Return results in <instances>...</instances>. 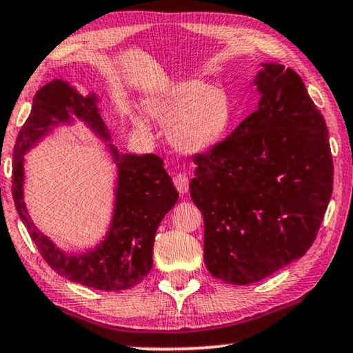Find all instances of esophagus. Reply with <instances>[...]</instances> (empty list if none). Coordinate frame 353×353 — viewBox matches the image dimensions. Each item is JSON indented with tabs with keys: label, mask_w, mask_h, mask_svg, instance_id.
<instances>
[{
	"label": "esophagus",
	"mask_w": 353,
	"mask_h": 353,
	"mask_svg": "<svg viewBox=\"0 0 353 353\" xmlns=\"http://www.w3.org/2000/svg\"><path fill=\"white\" fill-rule=\"evenodd\" d=\"M173 184L178 189L180 194H188L189 191V178L186 173H178V175L173 176Z\"/></svg>",
	"instance_id": "34e87169"
}]
</instances>
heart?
<instances>
[{"label":"heart","instance_id":"1","mask_svg":"<svg viewBox=\"0 0 353 353\" xmlns=\"http://www.w3.org/2000/svg\"><path fill=\"white\" fill-rule=\"evenodd\" d=\"M151 117L170 126L172 143L186 153H200L218 143L232 120L229 96L218 86L199 80L173 85L164 96L148 104ZM139 128L145 123L132 113Z\"/></svg>","mask_w":353,"mask_h":353}]
</instances>
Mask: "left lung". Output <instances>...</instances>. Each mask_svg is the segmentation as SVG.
I'll return each mask as SVG.
<instances>
[{
  "label": "left lung",
  "instance_id": "left-lung-1",
  "mask_svg": "<svg viewBox=\"0 0 353 353\" xmlns=\"http://www.w3.org/2000/svg\"><path fill=\"white\" fill-rule=\"evenodd\" d=\"M259 108L195 154L191 199L214 278L248 285L305 256L333 192L328 129L294 69L262 64Z\"/></svg>",
  "mask_w": 353,
  "mask_h": 353
}]
</instances>
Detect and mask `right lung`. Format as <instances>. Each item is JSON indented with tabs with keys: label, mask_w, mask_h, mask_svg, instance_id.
<instances>
[{
	"label": "right lung",
	"mask_w": 353,
	"mask_h": 353,
	"mask_svg": "<svg viewBox=\"0 0 353 353\" xmlns=\"http://www.w3.org/2000/svg\"><path fill=\"white\" fill-rule=\"evenodd\" d=\"M97 97L80 96L63 80H52L32 99V108L14 146L12 195L20 219L41 256L59 276L97 290H126L146 278L153 267L154 235L173 208L178 192L156 154H120L110 151L118 167L117 202L107 238L93 251L80 256L63 252L36 229L23 202V154L58 123L77 117L99 135H110L97 110Z\"/></svg>",
	"instance_id": "1"
}]
</instances>
